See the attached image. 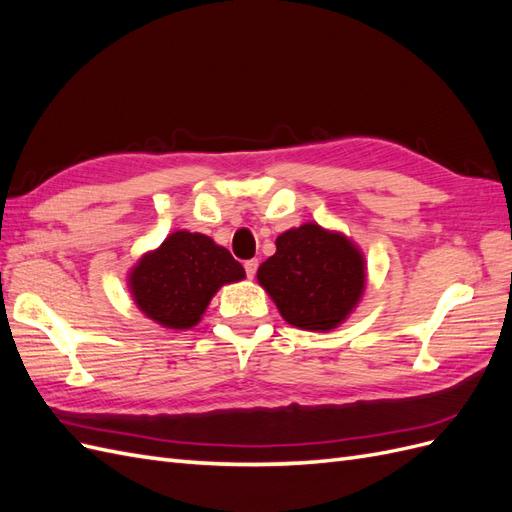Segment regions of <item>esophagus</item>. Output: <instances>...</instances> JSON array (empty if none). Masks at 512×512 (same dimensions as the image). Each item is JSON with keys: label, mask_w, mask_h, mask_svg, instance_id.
Here are the masks:
<instances>
[{"label": "esophagus", "mask_w": 512, "mask_h": 512, "mask_svg": "<svg viewBox=\"0 0 512 512\" xmlns=\"http://www.w3.org/2000/svg\"><path fill=\"white\" fill-rule=\"evenodd\" d=\"M245 273H247V277H250V280H254V275H256V269H258V260L256 258H252V260H245Z\"/></svg>", "instance_id": "1"}]
</instances>
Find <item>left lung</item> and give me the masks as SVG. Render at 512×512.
I'll list each match as a JSON object with an SVG mask.
<instances>
[{
	"label": "left lung",
	"instance_id": "8db88e82",
	"mask_svg": "<svg viewBox=\"0 0 512 512\" xmlns=\"http://www.w3.org/2000/svg\"><path fill=\"white\" fill-rule=\"evenodd\" d=\"M275 254L258 267L282 318L305 331L339 327L365 290V258L342 232L316 222L290 228L275 239Z\"/></svg>",
	"mask_w": 512,
	"mask_h": 512
}]
</instances>
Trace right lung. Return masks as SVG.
<instances>
[{
  "label": "right lung",
  "mask_w": 512,
  "mask_h": 512,
  "mask_svg": "<svg viewBox=\"0 0 512 512\" xmlns=\"http://www.w3.org/2000/svg\"><path fill=\"white\" fill-rule=\"evenodd\" d=\"M245 277L226 247L200 232L177 230L136 262L128 286L136 307L166 329H192L213 294Z\"/></svg>",
  "instance_id": "obj_1"
}]
</instances>
